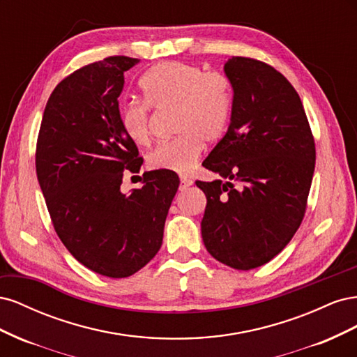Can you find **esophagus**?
<instances>
[{
  "mask_svg": "<svg viewBox=\"0 0 357 357\" xmlns=\"http://www.w3.org/2000/svg\"><path fill=\"white\" fill-rule=\"evenodd\" d=\"M192 185H193V180L190 177L180 176V190H186Z\"/></svg>",
  "mask_w": 357,
  "mask_h": 357,
  "instance_id": "esophagus-1",
  "label": "esophagus"
}]
</instances>
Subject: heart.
<instances>
[{
  "label": "heart",
  "instance_id": "b5f03b06",
  "mask_svg": "<svg viewBox=\"0 0 357 357\" xmlns=\"http://www.w3.org/2000/svg\"><path fill=\"white\" fill-rule=\"evenodd\" d=\"M144 101L121 109V126L137 146L150 142V107H174V132L178 135L156 146L147 156L152 169L185 174L195 167L204 144L215 143L228 131L232 91L220 73H205L197 63L165 61L150 68L139 80Z\"/></svg>",
  "mask_w": 357,
  "mask_h": 357
}]
</instances>
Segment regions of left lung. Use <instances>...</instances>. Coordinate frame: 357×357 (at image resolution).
<instances>
[{
	"label": "left lung",
	"mask_w": 357,
	"mask_h": 357,
	"mask_svg": "<svg viewBox=\"0 0 357 357\" xmlns=\"http://www.w3.org/2000/svg\"><path fill=\"white\" fill-rule=\"evenodd\" d=\"M234 98L228 132L202 167L222 177L199 181L208 253L234 269H253L289 244L304 219L316 146L298 92L265 62L225 63Z\"/></svg>",
	"instance_id": "8db88e82"
}]
</instances>
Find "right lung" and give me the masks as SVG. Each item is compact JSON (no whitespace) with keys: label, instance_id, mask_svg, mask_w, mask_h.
<instances>
[{"label":"right lung","instance_id":"right-lung-1","mask_svg":"<svg viewBox=\"0 0 357 357\" xmlns=\"http://www.w3.org/2000/svg\"><path fill=\"white\" fill-rule=\"evenodd\" d=\"M137 62L109 56L70 74L52 92L37 139V178L53 228L82 265L110 278L135 274L159 252L180 183L158 169L139 177V189L121 190L125 169L143 164L117 100Z\"/></svg>","mask_w":357,"mask_h":357}]
</instances>
